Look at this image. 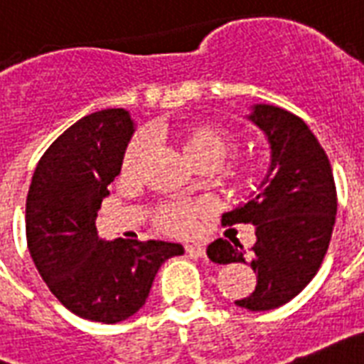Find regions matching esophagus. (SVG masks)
I'll list each match as a JSON object with an SVG mask.
<instances>
[{
    "label": "esophagus",
    "mask_w": 364,
    "mask_h": 364,
    "mask_svg": "<svg viewBox=\"0 0 364 364\" xmlns=\"http://www.w3.org/2000/svg\"><path fill=\"white\" fill-rule=\"evenodd\" d=\"M185 250L191 256H196V258H203L205 256V247L203 245H185Z\"/></svg>",
    "instance_id": "esophagus-1"
}]
</instances>
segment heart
<instances>
[{"instance_id":"heart-1","label":"heart","mask_w":364,"mask_h":364,"mask_svg":"<svg viewBox=\"0 0 364 364\" xmlns=\"http://www.w3.org/2000/svg\"><path fill=\"white\" fill-rule=\"evenodd\" d=\"M179 144L188 161L196 166L202 162H213L218 164L224 156L228 155L230 149L233 147L232 140L224 134L223 131H218L217 127L211 125H196L188 127L185 131L179 132ZM147 149V136L138 134L132 138L125 151V159H123V170L131 172L134 170L138 161ZM203 211L202 203H170L164 208L159 209L156 213V223L161 228L166 232L183 233L188 232L192 226V220Z\"/></svg>"}]
</instances>
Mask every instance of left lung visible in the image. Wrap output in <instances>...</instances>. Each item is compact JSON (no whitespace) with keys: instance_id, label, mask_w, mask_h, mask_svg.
Returning <instances> with one entry per match:
<instances>
[{"instance_id":"left-lung-1","label":"left lung","mask_w":364,"mask_h":364,"mask_svg":"<svg viewBox=\"0 0 364 364\" xmlns=\"http://www.w3.org/2000/svg\"><path fill=\"white\" fill-rule=\"evenodd\" d=\"M245 119L264 132L269 168L224 223L252 224L256 243L247 250L235 237L217 239L208 256L215 264H249L256 288L235 305L264 312L294 299L318 273L335 226L336 188L329 159L301 117L279 106L254 105Z\"/></svg>"}]
</instances>
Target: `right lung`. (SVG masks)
I'll return each mask as SVG.
<instances>
[{
	"instance_id": "1",
	"label": "right lung",
	"mask_w": 364,
	"mask_h": 364,
	"mask_svg": "<svg viewBox=\"0 0 364 364\" xmlns=\"http://www.w3.org/2000/svg\"><path fill=\"white\" fill-rule=\"evenodd\" d=\"M134 131L123 108L85 115L48 147L29 185V254L59 303L84 320L117 323L134 316L159 267L185 252L179 243L106 241L97 232V211Z\"/></svg>"
}]
</instances>
